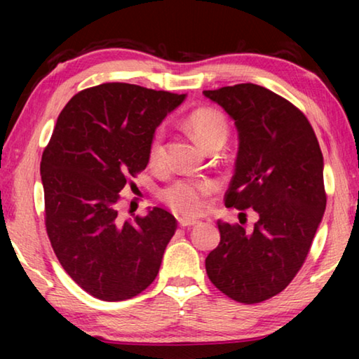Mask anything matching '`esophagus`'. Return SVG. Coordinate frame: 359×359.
I'll return each instance as SVG.
<instances>
[{"instance_id":"1","label":"esophagus","mask_w":359,"mask_h":359,"mask_svg":"<svg viewBox=\"0 0 359 359\" xmlns=\"http://www.w3.org/2000/svg\"><path fill=\"white\" fill-rule=\"evenodd\" d=\"M177 222L182 228H187V226H194V224H198L199 222L194 220V218H188V217H179Z\"/></svg>"}]
</instances>
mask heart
<instances>
[{
	"instance_id": "1",
	"label": "heart",
	"mask_w": 359,
	"mask_h": 359,
	"mask_svg": "<svg viewBox=\"0 0 359 359\" xmlns=\"http://www.w3.org/2000/svg\"><path fill=\"white\" fill-rule=\"evenodd\" d=\"M188 130L204 147H210L217 141L228 136V121L224 115L212 107L193 111L187 118ZM165 135L156 130L149 145V165L161 168L165 163ZM217 190L215 182L205 179H184L174 182L161 193L163 201L182 215H199L208 209V198Z\"/></svg>"
}]
</instances>
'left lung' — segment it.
Listing matches in <instances>:
<instances>
[{
    "label": "left lung",
    "mask_w": 359,
    "mask_h": 359,
    "mask_svg": "<svg viewBox=\"0 0 359 359\" xmlns=\"http://www.w3.org/2000/svg\"><path fill=\"white\" fill-rule=\"evenodd\" d=\"M203 93L239 133L224 205L259 217L252 233L218 220L220 244L205 271L231 299L257 304L287 288L311 250L326 209L323 155L306 115L271 90L238 83Z\"/></svg>",
    "instance_id": "obj_1"
}]
</instances>
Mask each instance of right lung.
Instances as JSON below:
<instances>
[{"mask_svg": "<svg viewBox=\"0 0 359 359\" xmlns=\"http://www.w3.org/2000/svg\"><path fill=\"white\" fill-rule=\"evenodd\" d=\"M185 95L133 83H101L72 96L41 160L46 229L60 264L88 294L125 301L155 280L177 229L154 208L121 220L117 204L144 171L156 126Z\"/></svg>", "mask_w": 359, "mask_h": 359, "instance_id": "1", "label": "right lung"}]
</instances>
